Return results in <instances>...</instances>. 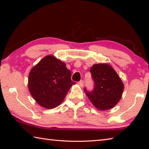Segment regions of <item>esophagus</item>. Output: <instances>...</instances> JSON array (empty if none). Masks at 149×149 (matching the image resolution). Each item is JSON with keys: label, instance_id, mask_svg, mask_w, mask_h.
<instances>
[{"label": "esophagus", "instance_id": "esophagus-1", "mask_svg": "<svg viewBox=\"0 0 149 149\" xmlns=\"http://www.w3.org/2000/svg\"><path fill=\"white\" fill-rule=\"evenodd\" d=\"M78 85H79L80 87H83V86H84V80H81V81H79L78 82Z\"/></svg>", "mask_w": 149, "mask_h": 149}]
</instances>
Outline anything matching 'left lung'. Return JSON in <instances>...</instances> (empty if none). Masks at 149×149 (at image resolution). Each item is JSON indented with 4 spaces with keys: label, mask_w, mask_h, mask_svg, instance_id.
Segmentation results:
<instances>
[{
    "label": "left lung",
    "mask_w": 149,
    "mask_h": 149,
    "mask_svg": "<svg viewBox=\"0 0 149 149\" xmlns=\"http://www.w3.org/2000/svg\"><path fill=\"white\" fill-rule=\"evenodd\" d=\"M90 72L94 81L92 91H84L93 104L98 109H110L119 102L123 91V84L115 70L106 64H95Z\"/></svg>",
    "instance_id": "left-lung-1"
}]
</instances>
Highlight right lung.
Masks as SVG:
<instances>
[{"label": "right lung", "mask_w": 149, "mask_h": 149, "mask_svg": "<svg viewBox=\"0 0 149 149\" xmlns=\"http://www.w3.org/2000/svg\"><path fill=\"white\" fill-rule=\"evenodd\" d=\"M75 84L65 63L52 56L42 58L29 74L30 93L38 104L46 108L58 106Z\"/></svg>", "instance_id": "1"}]
</instances>
